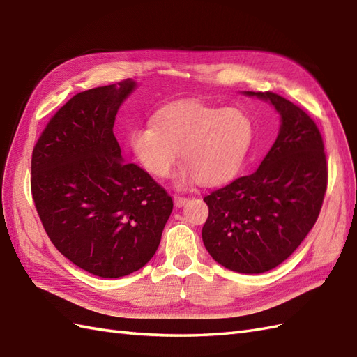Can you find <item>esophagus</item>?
Listing matches in <instances>:
<instances>
[{"label":"esophagus","mask_w":357,"mask_h":357,"mask_svg":"<svg viewBox=\"0 0 357 357\" xmlns=\"http://www.w3.org/2000/svg\"><path fill=\"white\" fill-rule=\"evenodd\" d=\"M173 200H175V206L176 208H181V206H184V204L187 202V197H184V196H175L173 197Z\"/></svg>","instance_id":"1"}]
</instances>
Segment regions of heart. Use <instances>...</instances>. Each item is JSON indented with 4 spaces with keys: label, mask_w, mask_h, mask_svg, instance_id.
I'll use <instances>...</instances> for the list:
<instances>
[{
    "label": "heart",
    "mask_w": 357,
    "mask_h": 357,
    "mask_svg": "<svg viewBox=\"0 0 357 357\" xmlns=\"http://www.w3.org/2000/svg\"><path fill=\"white\" fill-rule=\"evenodd\" d=\"M253 132L252 119L241 108L181 100L161 108L155 123L135 128L130 143L135 158L153 176H169L181 151L184 166L175 178L179 187L196 181L217 185L243 167Z\"/></svg>",
    "instance_id": "obj_1"
}]
</instances>
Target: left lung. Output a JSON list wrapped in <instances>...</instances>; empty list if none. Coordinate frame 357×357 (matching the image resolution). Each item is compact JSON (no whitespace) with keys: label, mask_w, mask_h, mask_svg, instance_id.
<instances>
[{"label":"left lung","mask_w":357,"mask_h":357,"mask_svg":"<svg viewBox=\"0 0 357 357\" xmlns=\"http://www.w3.org/2000/svg\"><path fill=\"white\" fill-rule=\"evenodd\" d=\"M274 105L280 131L257 172L204 197L208 253L232 271L258 274L285 261L312 229L327 190L324 143L314 119L273 91H248Z\"/></svg>","instance_id":"1"}]
</instances>
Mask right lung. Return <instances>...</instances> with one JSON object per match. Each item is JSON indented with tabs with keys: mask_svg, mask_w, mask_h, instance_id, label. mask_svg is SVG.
Instances as JSON below:
<instances>
[{
	"mask_svg": "<svg viewBox=\"0 0 357 357\" xmlns=\"http://www.w3.org/2000/svg\"><path fill=\"white\" fill-rule=\"evenodd\" d=\"M132 79L81 91L54 114L31 155V195L45 232L75 266L122 278L157 252L173 200L132 162L113 126Z\"/></svg>",
	"mask_w": 357,
	"mask_h": 357,
	"instance_id": "add662e5",
	"label": "right lung"
}]
</instances>
